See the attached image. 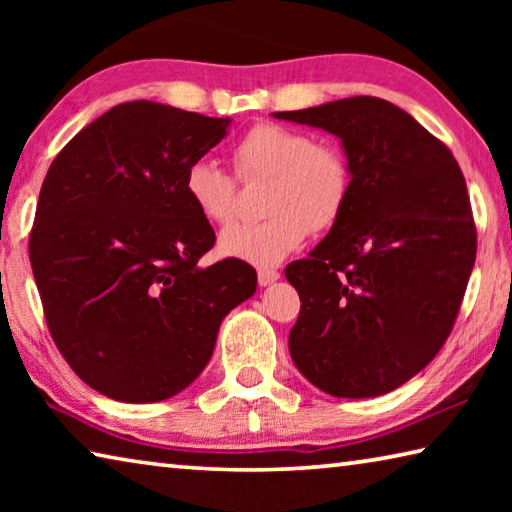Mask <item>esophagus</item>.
Here are the masks:
<instances>
[{"instance_id": "1", "label": "esophagus", "mask_w": 512, "mask_h": 512, "mask_svg": "<svg viewBox=\"0 0 512 512\" xmlns=\"http://www.w3.org/2000/svg\"><path fill=\"white\" fill-rule=\"evenodd\" d=\"M280 280V273L273 271V268H262V271L257 273V282L259 287H271L273 282Z\"/></svg>"}]
</instances>
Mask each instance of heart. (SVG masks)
Listing matches in <instances>:
<instances>
[{"label":"heart","mask_w":512,"mask_h":512,"mask_svg":"<svg viewBox=\"0 0 512 512\" xmlns=\"http://www.w3.org/2000/svg\"><path fill=\"white\" fill-rule=\"evenodd\" d=\"M241 178H268L262 223L232 225L219 237V253L239 262L273 268L305 244L307 232L339 221L350 196V167L332 144L316 142L298 128L257 124L235 146ZM183 189L194 210L212 225H228L237 212V187L210 158L185 169Z\"/></svg>","instance_id":"b5f03b06"}]
</instances>
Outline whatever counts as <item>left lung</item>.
Instances as JSON below:
<instances>
[{"label":"left lung","mask_w":512,"mask_h":512,"mask_svg":"<svg viewBox=\"0 0 512 512\" xmlns=\"http://www.w3.org/2000/svg\"><path fill=\"white\" fill-rule=\"evenodd\" d=\"M339 137L350 196L307 259L287 266L300 296L289 352L334 397H377L443 348L476 257L454 155L391 101L352 97L273 112Z\"/></svg>","instance_id":"1"}]
</instances>
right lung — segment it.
Returning <instances> with one entry per match:
<instances>
[{"mask_svg":"<svg viewBox=\"0 0 512 512\" xmlns=\"http://www.w3.org/2000/svg\"><path fill=\"white\" fill-rule=\"evenodd\" d=\"M230 121L121 103L47 171L29 239L33 277L60 354L110 400L185 391L210 361L221 320L257 289L239 259L198 264L214 230L183 189L185 169Z\"/></svg>","mask_w":512,"mask_h":512,"instance_id":"right-lung-1","label":"right lung"}]
</instances>
